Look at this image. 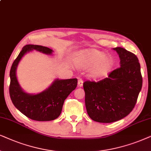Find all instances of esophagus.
Instances as JSON below:
<instances>
[{"label":"esophagus","mask_w":151,"mask_h":151,"mask_svg":"<svg viewBox=\"0 0 151 151\" xmlns=\"http://www.w3.org/2000/svg\"><path fill=\"white\" fill-rule=\"evenodd\" d=\"M83 80L81 79H79V80H78V86H79V87H82V86H83Z\"/></svg>","instance_id":"obj_1"}]
</instances>
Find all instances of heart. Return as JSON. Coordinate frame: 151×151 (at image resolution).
I'll use <instances>...</instances> for the list:
<instances>
[{"instance_id":"1","label":"heart","mask_w":151,"mask_h":151,"mask_svg":"<svg viewBox=\"0 0 151 151\" xmlns=\"http://www.w3.org/2000/svg\"><path fill=\"white\" fill-rule=\"evenodd\" d=\"M77 64L81 68L92 67L90 76L94 78H100L106 76L112 69L113 61L109 56H104L102 52L96 50H88L77 59Z\"/></svg>"}]
</instances>
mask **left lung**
<instances>
[{
    "mask_svg": "<svg viewBox=\"0 0 151 151\" xmlns=\"http://www.w3.org/2000/svg\"><path fill=\"white\" fill-rule=\"evenodd\" d=\"M120 67L100 81L83 83L88 114L100 123H111L125 117L135 106L142 87L138 58L123 47H114Z\"/></svg>",
    "mask_w": 151,
    "mask_h": 151,
    "instance_id": "1",
    "label": "left lung"
}]
</instances>
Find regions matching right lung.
Returning a JSON list of instances; mask_svg holds the SVG:
<instances>
[{
  "instance_id": "right-lung-1",
  "label": "right lung",
  "mask_w": 151,
  "mask_h": 151,
  "mask_svg": "<svg viewBox=\"0 0 151 151\" xmlns=\"http://www.w3.org/2000/svg\"><path fill=\"white\" fill-rule=\"evenodd\" d=\"M32 50L47 55H50L52 52L51 49L41 45L29 44L24 46L13 62L10 70V98L15 107L29 119L40 122L52 121L61 114L64 101L77 87V79H57L47 90L41 93H26L18 83L16 70L23 56Z\"/></svg>"
}]
</instances>
